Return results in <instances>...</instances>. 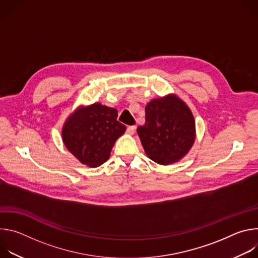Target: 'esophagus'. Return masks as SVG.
<instances>
[{"label": "esophagus", "instance_id": "obj_1", "mask_svg": "<svg viewBox=\"0 0 258 258\" xmlns=\"http://www.w3.org/2000/svg\"><path fill=\"white\" fill-rule=\"evenodd\" d=\"M135 131H136V126H135V125H130V126H127V128H126V133H127L128 135H134V134H135Z\"/></svg>", "mask_w": 258, "mask_h": 258}]
</instances>
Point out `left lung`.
Masks as SVG:
<instances>
[{
  "label": "left lung",
  "instance_id": "left-lung-1",
  "mask_svg": "<svg viewBox=\"0 0 258 258\" xmlns=\"http://www.w3.org/2000/svg\"><path fill=\"white\" fill-rule=\"evenodd\" d=\"M146 122L137 132L151 160L168 165L180 160L195 142V119L187 104L175 95L153 99L145 108Z\"/></svg>",
  "mask_w": 258,
  "mask_h": 258
}]
</instances>
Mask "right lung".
Masks as SVG:
<instances>
[{
    "mask_svg": "<svg viewBox=\"0 0 258 258\" xmlns=\"http://www.w3.org/2000/svg\"><path fill=\"white\" fill-rule=\"evenodd\" d=\"M117 116L115 108L100 103L78 108L62 128L67 150L89 167L103 164L109 159L115 141L126 130Z\"/></svg>",
    "mask_w": 258,
    "mask_h": 258,
    "instance_id": "add662e5",
    "label": "right lung"
}]
</instances>
